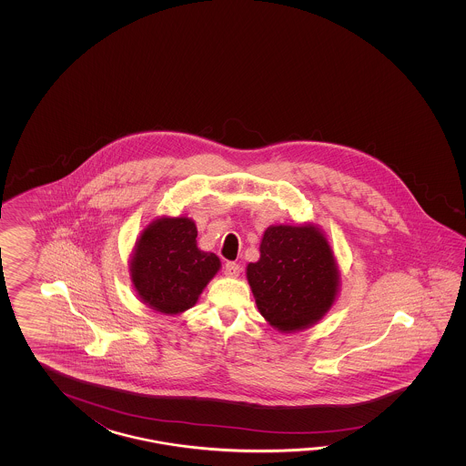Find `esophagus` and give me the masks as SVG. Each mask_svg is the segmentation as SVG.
Listing matches in <instances>:
<instances>
[{"label": "esophagus", "instance_id": "34e87169", "mask_svg": "<svg viewBox=\"0 0 466 466\" xmlns=\"http://www.w3.org/2000/svg\"><path fill=\"white\" fill-rule=\"evenodd\" d=\"M241 273V268L235 261H228L227 265H225V275L229 278H237L238 275Z\"/></svg>", "mask_w": 466, "mask_h": 466}]
</instances>
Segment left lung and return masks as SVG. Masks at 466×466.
<instances>
[{"label":"left lung","mask_w":466,"mask_h":466,"mask_svg":"<svg viewBox=\"0 0 466 466\" xmlns=\"http://www.w3.org/2000/svg\"><path fill=\"white\" fill-rule=\"evenodd\" d=\"M258 311L281 333L315 325L333 307L339 271L327 237L313 225H277L247 267Z\"/></svg>","instance_id":"8db88e82"}]
</instances>
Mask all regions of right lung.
Listing matches in <instances>:
<instances>
[{"label": "right lung", "instance_id": "obj_1", "mask_svg": "<svg viewBox=\"0 0 466 466\" xmlns=\"http://www.w3.org/2000/svg\"><path fill=\"white\" fill-rule=\"evenodd\" d=\"M197 225L187 217L155 219L141 231L129 261L133 287L143 303L165 315L195 307L219 258L197 247Z\"/></svg>", "mask_w": 466, "mask_h": 466}]
</instances>
